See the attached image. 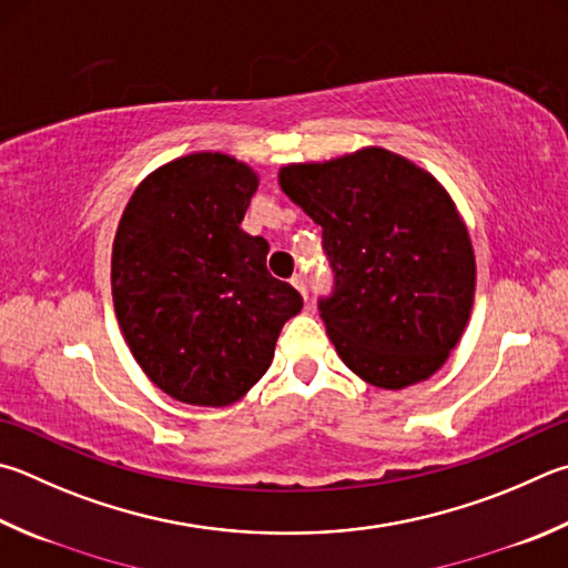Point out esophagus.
Here are the masks:
<instances>
[{
    "mask_svg": "<svg viewBox=\"0 0 568 568\" xmlns=\"http://www.w3.org/2000/svg\"><path fill=\"white\" fill-rule=\"evenodd\" d=\"M293 287H295V291L297 293H301L303 297H305V301H307V283H305V277L303 275H293Z\"/></svg>",
    "mask_w": 568,
    "mask_h": 568,
    "instance_id": "esophagus-1",
    "label": "esophagus"
}]
</instances>
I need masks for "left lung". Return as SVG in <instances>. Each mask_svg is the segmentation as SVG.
<instances>
[{"label": "left lung", "instance_id": "8db88e82", "mask_svg": "<svg viewBox=\"0 0 568 568\" xmlns=\"http://www.w3.org/2000/svg\"><path fill=\"white\" fill-rule=\"evenodd\" d=\"M277 183L323 225L335 293L320 313L339 359L383 389L429 379L459 343L477 291L467 223L445 185L379 146L285 163Z\"/></svg>", "mask_w": 568, "mask_h": 568}]
</instances>
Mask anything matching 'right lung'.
<instances>
[{
  "mask_svg": "<svg viewBox=\"0 0 568 568\" xmlns=\"http://www.w3.org/2000/svg\"><path fill=\"white\" fill-rule=\"evenodd\" d=\"M257 173L221 151L163 163L131 193L111 248L113 311L133 359L169 397L225 407L245 397L303 311L241 229Z\"/></svg>",
  "mask_w": 568,
  "mask_h": 568,
  "instance_id": "right-lung-1",
  "label": "right lung"
}]
</instances>
